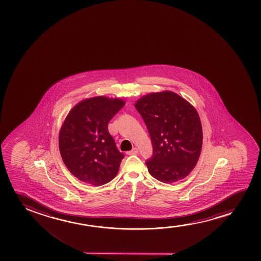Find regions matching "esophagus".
I'll use <instances>...</instances> for the list:
<instances>
[{"mask_svg": "<svg viewBox=\"0 0 261 261\" xmlns=\"http://www.w3.org/2000/svg\"><path fill=\"white\" fill-rule=\"evenodd\" d=\"M138 153V150H137V148H134L132 150H130L127 152L128 155H136V154Z\"/></svg>", "mask_w": 261, "mask_h": 261, "instance_id": "1", "label": "esophagus"}]
</instances>
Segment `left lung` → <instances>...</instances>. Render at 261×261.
<instances>
[{
	"instance_id": "left-lung-1",
	"label": "left lung",
	"mask_w": 261,
	"mask_h": 261,
	"mask_svg": "<svg viewBox=\"0 0 261 261\" xmlns=\"http://www.w3.org/2000/svg\"><path fill=\"white\" fill-rule=\"evenodd\" d=\"M150 133L153 156L149 173L172 184L189 175L200 158L202 127L196 109L171 91L150 93L135 103Z\"/></svg>"
}]
</instances>
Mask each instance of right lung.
<instances>
[{"label": "right lung", "instance_id": "1", "mask_svg": "<svg viewBox=\"0 0 261 261\" xmlns=\"http://www.w3.org/2000/svg\"><path fill=\"white\" fill-rule=\"evenodd\" d=\"M125 104L120 98L95 96L75 104L59 133L62 161L72 175L91 186L111 182L124 154L118 151L108 124Z\"/></svg>", "mask_w": 261, "mask_h": 261}]
</instances>
